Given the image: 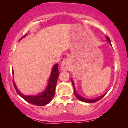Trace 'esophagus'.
Listing matches in <instances>:
<instances>
[{"label": "esophagus", "mask_w": 128, "mask_h": 128, "mask_svg": "<svg viewBox=\"0 0 128 128\" xmlns=\"http://www.w3.org/2000/svg\"><path fill=\"white\" fill-rule=\"evenodd\" d=\"M70 66V61L69 60H66L63 61L61 65V68L62 70H68Z\"/></svg>", "instance_id": "1"}]
</instances>
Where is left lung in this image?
Wrapping results in <instances>:
<instances>
[{
    "label": "left lung",
    "instance_id": "left-lung-1",
    "mask_svg": "<svg viewBox=\"0 0 128 128\" xmlns=\"http://www.w3.org/2000/svg\"><path fill=\"white\" fill-rule=\"evenodd\" d=\"M106 39H107V41H108V42H110V44L111 45V40H110V38L108 37V36H106ZM72 84H73V88H74V94H75V96H76V98L78 99L79 100L82 101V102H86V103H94V102H98V101H99V100H100L101 99H102L103 98H104V96H105V94H104L103 96L99 97V98H96V99H93V100H91V99H86V98H84L83 97L79 96L78 94L76 92V90H75V86H74V83H73V81L72 80Z\"/></svg>",
    "mask_w": 128,
    "mask_h": 128
}]
</instances>
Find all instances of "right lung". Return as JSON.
I'll use <instances>...</instances> for the list:
<instances>
[{
	"mask_svg": "<svg viewBox=\"0 0 128 128\" xmlns=\"http://www.w3.org/2000/svg\"><path fill=\"white\" fill-rule=\"evenodd\" d=\"M26 36V34L24 35L22 38H24ZM12 73H14L13 72ZM59 74L60 72L59 70H58V64H56L52 68L48 87L46 88L44 92H42L38 96H24V95L22 94L21 92L18 90V89L17 88L14 80H13V84H14L16 92L18 94V95H20L23 99L25 100L26 102L30 103L32 105H36V106H44V105H46L48 104H49L54 97V95L55 94L56 86L57 80H58Z\"/></svg>",
	"mask_w": 128,
	"mask_h": 128,
	"instance_id": "1",
	"label": "right lung"
}]
</instances>
